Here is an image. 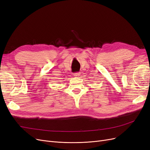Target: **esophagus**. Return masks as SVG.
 I'll use <instances>...</instances> for the list:
<instances>
[{
  "instance_id": "1",
  "label": "esophagus",
  "mask_w": 150,
  "mask_h": 150,
  "mask_svg": "<svg viewBox=\"0 0 150 150\" xmlns=\"http://www.w3.org/2000/svg\"><path fill=\"white\" fill-rule=\"evenodd\" d=\"M80 74L79 73V72H77V73L74 74V76H80Z\"/></svg>"
}]
</instances>
